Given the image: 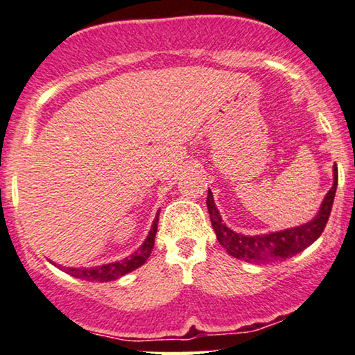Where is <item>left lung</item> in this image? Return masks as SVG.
I'll return each instance as SVG.
<instances>
[{
    "label": "left lung",
    "mask_w": 355,
    "mask_h": 355,
    "mask_svg": "<svg viewBox=\"0 0 355 355\" xmlns=\"http://www.w3.org/2000/svg\"><path fill=\"white\" fill-rule=\"evenodd\" d=\"M336 187H338V167L336 164H334L333 187L327 193V196L323 198L317 216L313 217L311 222L294 228L282 230V232L254 234V236L233 232L232 228H228L225 223H223L220 212H218L216 202H214L211 189H209L207 193L206 204H207L209 216H211V223L214 227V232L217 234L218 243L222 244L223 249H227L230 256L241 259L244 262L266 263V262L284 261V259L296 256V254L311 246L313 241H317L323 230H325L329 212H331L334 194H336Z\"/></svg>",
    "instance_id": "obj_1"
}]
</instances>
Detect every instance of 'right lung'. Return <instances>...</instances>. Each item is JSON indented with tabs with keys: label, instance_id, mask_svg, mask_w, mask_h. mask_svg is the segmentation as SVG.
Returning a JSON list of instances; mask_svg holds the SVG:
<instances>
[{
	"label": "right lung",
	"instance_id": "right-lung-1",
	"mask_svg": "<svg viewBox=\"0 0 355 355\" xmlns=\"http://www.w3.org/2000/svg\"><path fill=\"white\" fill-rule=\"evenodd\" d=\"M157 222H159V212L156 214V218H154L151 230H149L146 239H144L141 246H139L133 254H130L128 257L123 259V261L104 263V266L98 267H62V270L69 273V275L87 279V282H114V279L121 278L127 273L137 270L138 267H141L144 262L148 261V257L151 256V251L154 248V238H156L157 233ZM61 267V266H59Z\"/></svg>",
	"mask_w": 355,
	"mask_h": 355
}]
</instances>
